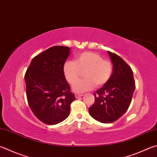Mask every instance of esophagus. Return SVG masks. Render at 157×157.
<instances>
[{
    "label": "esophagus",
    "instance_id": "1",
    "mask_svg": "<svg viewBox=\"0 0 157 157\" xmlns=\"http://www.w3.org/2000/svg\"><path fill=\"white\" fill-rule=\"evenodd\" d=\"M75 96L76 98H80L82 96H83V95H82V94H75Z\"/></svg>",
    "mask_w": 157,
    "mask_h": 157
}]
</instances>
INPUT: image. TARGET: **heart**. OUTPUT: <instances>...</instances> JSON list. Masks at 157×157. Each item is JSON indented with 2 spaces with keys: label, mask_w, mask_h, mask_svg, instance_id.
Here are the masks:
<instances>
[{
  "label": "heart",
  "mask_w": 157,
  "mask_h": 157,
  "mask_svg": "<svg viewBox=\"0 0 157 157\" xmlns=\"http://www.w3.org/2000/svg\"><path fill=\"white\" fill-rule=\"evenodd\" d=\"M84 72V79L77 82ZM63 73L71 85L77 82L73 87L76 93H84L95 87L103 86L109 80L113 73V65L110 61L104 59L99 54L84 52L75 58V62L67 60L63 65Z\"/></svg>",
  "instance_id": "1"
}]
</instances>
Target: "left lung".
I'll return each mask as SVG.
<instances>
[{"mask_svg": "<svg viewBox=\"0 0 157 157\" xmlns=\"http://www.w3.org/2000/svg\"><path fill=\"white\" fill-rule=\"evenodd\" d=\"M113 62L110 78L94 93L95 103L88 112L101 123L109 124L119 119L129 108L135 89L132 69L121 57L108 51Z\"/></svg>", "mask_w": 157, "mask_h": 157, "instance_id": "1", "label": "left lung"}]
</instances>
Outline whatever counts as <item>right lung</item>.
<instances>
[{
  "instance_id": "1",
  "label": "right lung",
  "mask_w": 157,
  "mask_h": 157,
  "mask_svg": "<svg viewBox=\"0 0 157 157\" xmlns=\"http://www.w3.org/2000/svg\"><path fill=\"white\" fill-rule=\"evenodd\" d=\"M70 53L68 47H51L34 57L25 73L29 106L36 117L48 125L66 119L75 99L63 73Z\"/></svg>"
}]
</instances>
